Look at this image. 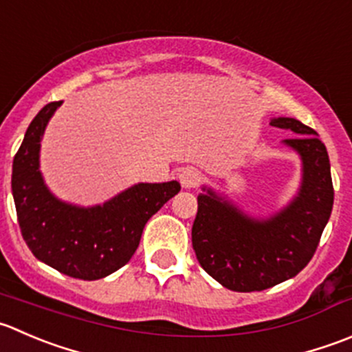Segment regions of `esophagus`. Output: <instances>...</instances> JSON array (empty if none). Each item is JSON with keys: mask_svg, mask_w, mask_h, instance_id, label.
Returning a JSON list of instances; mask_svg holds the SVG:
<instances>
[{"mask_svg": "<svg viewBox=\"0 0 352 352\" xmlns=\"http://www.w3.org/2000/svg\"><path fill=\"white\" fill-rule=\"evenodd\" d=\"M179 179L182 187H186V189H194V187L199 186L201 173L197 172L196 168H184L182 172L179 173Z\"/></svg>", "mask_w": 352, "mask_h": 352, "instance_id": "1", "label": "esophagus"}]
</instances>
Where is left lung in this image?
I'll return each mask as SVG.
<instances>
[{"label":"left lung","instance_id":"8db88e82","mask_svg":"<svg viewBox=\"0 0 352 352\" xmlns=\"http://www.w3.org/2000/svg\"><path fill=\"white\" fill-rule=\"evenodd\" d=\"M270 125L292 131L285 144L301 155L299 196L270 220L256 221L211 190L197 196L192 248L203 270L235 292L265 291L296 277L309 263L333 206L329 153L316 132L294 118Z\"/></svg>","mask_w":352,"mask_h":352}]
</instances>
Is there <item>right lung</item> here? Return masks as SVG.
I'll list each match as a JSON object with an SVG mask.
<instances>
[{
	"label": "right lung",
	"instance_id": "obj_1",
	"mask_svg": "<svg viewBox=\"0 0 352 352\" xmlns=\"http://www.w3.org/2000/svg\"><path fill=\"white\" fill-rule=\"evenodd\" d=\"M60 104L47 103L36 115L13 158L16 218L23 241L37 259L68 277L98 280L129 263L146 221L179 192L180 184H138L89 210L60 203L39 172L41 138Z\"/></svg>",
	"mask_w": 352,
	"mask_h": 352
}]
</instances>
